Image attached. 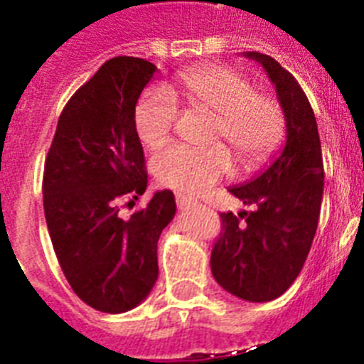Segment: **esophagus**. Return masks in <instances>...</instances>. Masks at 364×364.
I'll return each instance as SVG.
<instances>
[{
    "instance_id": "34e87169",
    "label": "esophagus",
    "mask_w": 364,
    "mask_h": 364,
    "mask_svg": "<svg viewBox=\"0 0 364 364\" xmlns=\"http://www.w3.org/2000/svg\"><path fill=\"white\" fill-rule=\"evenodd\" d=\"M176 201H178V207L181 208V210L198 203V200H194V198L188 194H183V192H178V194H176Z\"/></svg>"
}]
</instances>
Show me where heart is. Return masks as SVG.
<instances>
[{
	"label": "heart",
	"instance_id": "1",
	"mask_svg": "<svg viewBox=\"0 0 364 364\" xmlns=\"http://www.w3.org/2000/svg\"><path fill=\"white\" fill-rule=\"evenodd\" d=\"M170 91L185 106L213 113L210 139L229 144L242 168L264 164L282 143L286 129L282 104L267 91L252 90V82L238 69L216 64L185 69ZM178 112V104L166 91H144L134 109L139 141L148 148L161 146L172 132ZM228 149L223 143L172 144L151 157V170L166 186L185 192L203 191L232 168Z\"/></svg>",
	"mask_w": 364,
	"mask_h": 364
}]
</instances>
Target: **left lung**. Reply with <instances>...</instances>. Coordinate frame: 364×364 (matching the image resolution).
I'll use <instances>...</instances> for the list:
<instances>
[{"instance_id": "1", "label": "left lung", "mask_w": 364, "mask_h": 364, "mask_svg": "<svg viewBox=\"0 0 364 364\" xmlns=\"http://www.w3.org/2000/svg\"><path fill=\"white\" fill-rule=\"evenodd\" d=\"M264 65L286 117V146L257 179L229 192L252 213H221V230L210 269L225 291L249 302H267L295 282L311 249L324 164L317 121L308 97L291 73L262 53H245Z\"/></svg>"}]
</instances>
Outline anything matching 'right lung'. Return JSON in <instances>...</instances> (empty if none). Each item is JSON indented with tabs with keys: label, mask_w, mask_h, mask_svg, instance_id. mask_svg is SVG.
Here are the masks:
<instances>
[{
	"label": "right lung",
	"mask_w": 364,
	"mask_h": 364,
	"mask_svg": "<svg viewBox=\"0 0 364 364\" xmlns=\"http://www.w3.org/2000/svg\"><path fill=\"white\" fill-rule=\"evenodd\" d=\"M157 68L135 56L107 60L75 91L58 119L43 168V210L69 286L104 314L141 304L156 284L157 242L176 216L170 191L128 220L124 200L148 185L134 109ZM132 203V201H129Z\"/></svg>",
	"instance_id": "add662e5"
}]
</instances>
